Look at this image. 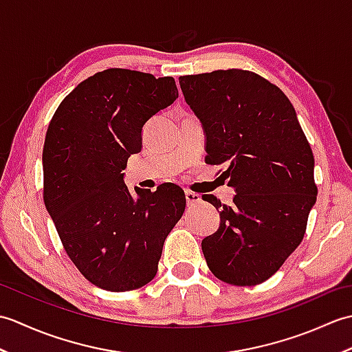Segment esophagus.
<instances>
[{"instance_id": "esophagus-1", "label": "esophagus", "mask_w": 352, "mask_h": 352, "mask_svg": "<svg viewBox=\"0 0 352 352\" xmlns=\"http://www.w3.org/2000/svg\"><path fill=\"white\" fill-rule=\"evenodd\" d=\"M186 201H188L189 206L198 204V203H201V195L199 193L192 192V190H186Z\"/></svg>"}]
</instances>
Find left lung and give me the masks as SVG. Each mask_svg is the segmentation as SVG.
I'll return each mask as SVG.
<instances>
[{"label":"left lung","instance_id":"8db88e82","mask_svg":"<svg viewBox=\"0 0 352 352\" xmlns=\"http://www.w3.org/2000/svg\"><path fill=\"white\" fill-rule=\"evenodd\" d=\"M180 86L204 125L206 162L223 164L237 192L230 206L206 197L221 210L201 243L207 266L223 283L256 286L304 239L318 195L310 144L287 96L258 74L218 69L183 76Z\"/></svg>","mask_w":352,"mask_h":352}]
</instances>
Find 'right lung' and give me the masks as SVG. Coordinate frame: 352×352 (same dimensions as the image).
I'll list each match as a JSON object with an SVG mask.
<instances>
[{"label":"right lung","mask_w":352,"mask_h":352,"mask_svg":"<svg viewBox=\"0 0 352 352\" xmlns=\"http://www.w3.org/2000/svg\"><path fill=\"white\" fill-rule=\"evenodd\" d=\"M178 98L172 77L110 68L65 96L45 136L43 203L63 248L95 286L126 292L157 274L164 239L186 207L182 188L124 183L142 126Z\"/></svg>","instance_id":"obj_1"}]
</instances>
